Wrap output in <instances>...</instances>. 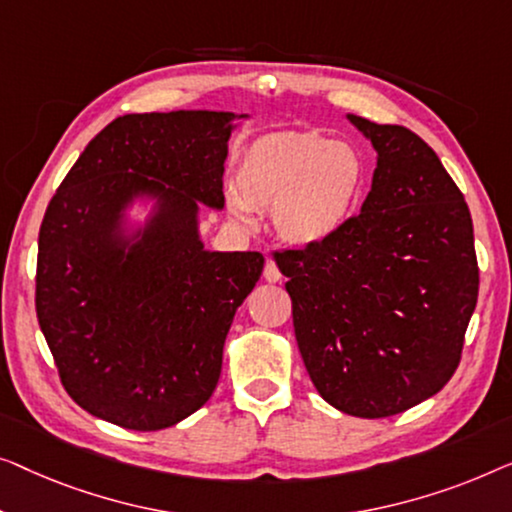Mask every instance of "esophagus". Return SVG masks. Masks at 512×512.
<instances>
[{
	"label": "esophagus",
	"mask_w": 512,
	"mask_h": 512,
	"mask_svg": "<svg viewBox=\"0 0 512 512\" xmlns=\"http://www.w3.org/2000/svg\"><path fill=\"white\" fill-rule=\"evenodd\" d=\"M264 280H266V283H278V280H280V271H278V266H276V262H273L271 257H266Z\"/></svg>",
	"instance_id": "34e87169"
}]
</instances>
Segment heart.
I'll return each instance as SVG.
<instances>
[{"label": "heart", "mask_w": 512, "mask_h": 512, "mask_svg": "<svg viewBox=\"0 0 512 512\" xmlns=\"http://www.w3.org/2000/svg\"><path fill=\"white\" fill-rule=\"evenodd\" d=\"M369 183V164L357 146L320 132L262 136L243 150L229 218L255 222L253 208H271V225L292 248H318L355 218Z\"/></svg>", "instance_id": "heart-1"}]
</instances>
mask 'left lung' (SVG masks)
<instances>
[{
  "instance_id": "left-lung-1",
  "label": "left lung",
  "mask_w": 512,
  "mask_h": 512,
  "mask_svg": "<svg viewBox=\"0 0 512 512\" xmlns=\"http://www.w3.org/2000/svg\"><path fill=\"white\" fill-rule=\"evenodd\" d=\"M378 153L362 211L325 246L273 253L315 390L355 417L441 392L478 301L464 194L420 136L348 115Z\"/></svg>"
}]
</instances>
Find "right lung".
<instances>
[{
	"instance_id": "obj_1",
	"label": "right lung",
	"mask_w": 512,
	"mask_h": 512,
	"mask_svg": "<svg viewBox=\"0 0 512 512\" xmlns=\"http://www.w3.org/2000/svg\"><path fill=\"white\" fill-rule=\"evenodd\" d=\"M225 111L129 113L88 143L39 232L37 318L69 397L134 431L174 427L211 399L259 253H211L199 206H225ZM153 198L134 233L124 211Z\"/></svg>"
}]
</instances>
